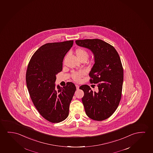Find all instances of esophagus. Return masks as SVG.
<instances>
[{
  "label": "esophagus",
  "mask_w": 153,
  "mask_h": 153,
  "mask_svg": "<svg viewBox=\"0 0 153 153\" xmlns=\"http://www.w3.org/2000/svg\"><path fill=\"white\" fill-rule=\"evenodd\" d=\"M76 87V89H79V86H78V85H75Z\"/></svg>",
  "instance_id": "esophagus-1"
}]
</instances>
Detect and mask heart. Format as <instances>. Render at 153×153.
<instances>
[{"label": "heart", "instance_id": "b5f03b06", "mask_svg": "<svg viewBox=\"0 0 153 153\" xmlns=\"http://www.w3.org/2000/svg\"><path fill=\"white\" fill-rule=\"evenodd\" d=\"M76 53L78 59L80 60L82 58H86L87 59L88 57V54L87 52L84 49L82 48H79L76 50ZM86 72L85 71H74L72 73V78L73 79L76 81V82H79L82 76L85 75Z\"/></svg>", "mask_w": 153, "mask_h": 153}]
</instances>
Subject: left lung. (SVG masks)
<instances>
[{"instance_id":"left-lung-1","label":"left lung","mask_w":153,"mask_h":153,"mask_svg":"<svg viewBox=\"0 0 153 153\" xmlns=\"http://www.w3.org/2000/svg\"><path fill=\"white\" fill-rule=\"evenodd\" d=\"M75 42L90 50L94 57L89 75L90 82L97 84L98 91L93 92L87 85L79 87L84 92L82 100L85 112L93 120H105L115 112L121 97L123 69L120 56L113 46L103 40L85 39Z\"/></svg>"}]
</instances>
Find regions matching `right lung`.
<instances>
[{"instance_id":"1","label":"right lung","mask_w":153,"mask_h":153,"mask_svg":"<svg viewBox=\"0 0 153 153\" xmlns=\"http://www.w3.org/2000/svg\"><path fill=\"white\" fill-rule=\"evenodd\" d=\"M73 40L43 45L28 65L26 85L35 108L50 122L58 123L68 117L69 104L76 91L73 82L56 86V75L62 69L64 57L73 46Z\"/></svg>"}]
</instances>
